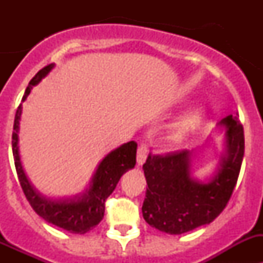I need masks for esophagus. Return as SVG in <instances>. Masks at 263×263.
I'll use <instances>...</instances> for the list:
<instances>
[{"instance_id": "esophagus-1", "label": "esophagus", "mask_w": 263, "mask_h": 263, "mask_svg": "<svg viewBox=\"0 0 263 263\" xmlns=\"http://www.w3.org/2000/svg\"><path fill=\"white\" fill-rule=\"evenodd\" d=\"M146 158H147V147L145 146V145H141V146L139 147V150H137V164H139V165H142V164L146 161Z\"/></svg>"}]
</instances>
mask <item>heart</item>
<instances>
[{"label": "heart", "mask_w": 263, "mask_h": 263, "mask_svg": "<svg viewBox=\"0 0 263 263\" xmlns=\"http://www.w3.org/2000/svg\"><path fill=\"white\" fill-rule=\"evenodd\" d=\"M200 113L198 112H191L187 116L183 117L182 119H179L177 123H174L171 127V131L168 134V139L172 142H179L182 141L184 137H187L193 129L196 128V126L200 122Z\"/></svg>", "instance_id": "b5f03b06"}]
</instances>
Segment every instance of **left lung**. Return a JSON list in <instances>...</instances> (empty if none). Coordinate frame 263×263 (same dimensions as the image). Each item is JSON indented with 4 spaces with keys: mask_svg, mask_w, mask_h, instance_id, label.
Here are the masks:
<instances>
[{
    "mask_svg": "<svg viewBox=\"0 0 263 263\" xmlns=\"http://www.w3.org/2000/svg\"><path fill=\"white\" fill-rule=\"evenodd\" d=\"M220 124L227 127V148L219 171L209 182L191 177L188 150L166 155L148 154L142 166L147 183L142 216L148 225L168 234H183L210 224L222 213L239 177L245 131L238 117H225Z\"/></svg>",
    "mask_w": 263,
    "mask_h": 263,
    "instance_id": "left-lung-1",
    "label": "left lung"
}]
</instances>
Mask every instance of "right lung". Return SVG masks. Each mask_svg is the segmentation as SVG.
I'll return each instance as SVG.
<instances>
[{
    "instance_id": "add662e5",
    "label": "right lung",
    "mask_w": 263,
    "mask_h": 263,
    "mask_svg": "<svg viewBox=\"0 0 263 263\" xmlns=\"http://www.w3.org/2000/svg\"><path fill=\"white\" fill-rule=\"evenodd\" d=\"M53 68L48 65L38 71L35 76L29 82L23 97V102L30 94L34 85L38 84L47 73ZM21 118V104L17 107L14 121V132H12V154H14L15 168L17 178L20 182L23 192L29 201L33 210L46 221L58 228L76 234H85L92 228L97 227L104 216L105 201L112 195L117 183L123 173L132 169L136 164L137 144L129 141L123 144L112 153L108 154L98 166L89 190L82 196L75 198H63V200H52L39 195L26 178L21 166L18 156V123Z\"/></svg>"
}]
</instances>
